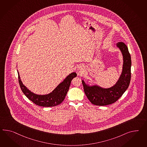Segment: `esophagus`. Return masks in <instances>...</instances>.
Masks as SVG:
<instances>
[{
  "label": "esophagus",
  "instance_id": "obj_1",
  "mask_svg": "<svg viewBox=\"0 0 147 147\" xmlns=\"http://www.w3.org/2000/svg\"><path fill=\"white\" fill-rule=\"evenodd\" d=\"M77 70L79 71V73L80 74H83V72H84V67H83L82 65H79V66L77 68Z\"/></svg>",
  "mask_w": 147,
  "mask_h": 147
}]
</instances>
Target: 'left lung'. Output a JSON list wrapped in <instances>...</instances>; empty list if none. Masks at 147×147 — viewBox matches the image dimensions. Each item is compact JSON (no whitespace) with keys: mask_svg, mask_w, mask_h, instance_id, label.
<instances>
[{"mask_svg":"<svg viewBox=\"0 0 147 147\" xmlns=\"http://www.w3.org/2000/svg\"><path fill=\"white\" fill-rule=\"evenodd\" d=\"M117 45L121 49L124 59L122 74L116 84L108 89L96 86H88L82 80L84 90L89 101L94 105H109L121 98L127 89L131 78V57L128 47L123 42H119Z\"/></svg>","mask_w":147,"mask_h":147,"instance_id":"1","label":"left lung"}]
</instances>
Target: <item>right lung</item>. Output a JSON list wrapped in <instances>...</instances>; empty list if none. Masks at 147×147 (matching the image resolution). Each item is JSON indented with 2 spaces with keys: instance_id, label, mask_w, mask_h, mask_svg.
Masks as SVG:
<instances>
[{
  "instance_id": "1",
  "label": "right lung",
  "mask_w": 147,
  "mask_h": 147,
  "mask_svg": "<svg viewBox=\"0 0 147 147\" xmlns=\"http://www.w3.org/2000/svg\"><path fill=\"white\" fill-rule=\"evenodd\" d=\"M76 76L77 74L75 72L71 73L52 93L47 95H40L31 92L23 85L18 72L19 85L23 93L35 105L45 107L56 106L63 102L69 90L72 79L76 77Z\"/></svg>"
}]
</instances>
